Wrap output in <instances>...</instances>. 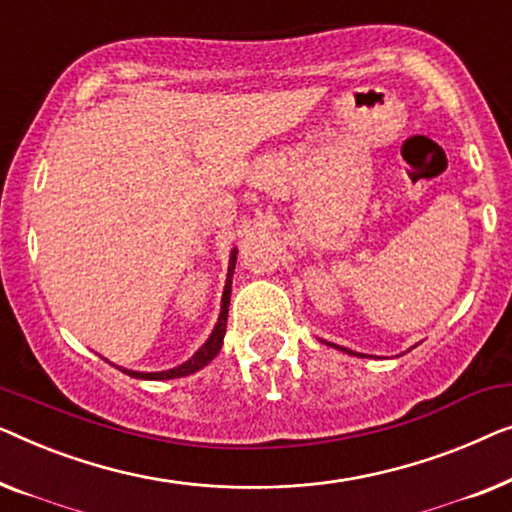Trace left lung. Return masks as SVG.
Listing matches in <instances>:
<instances>
[{"mask_svg": "<svg viewBox=\"0 0 512 512\" xmlns=\"http://www.w3.org/2000/svg\"><path fill=\"white\" fill-rule=\"evenodd\" d=\"M334 348H336V345H334ZM341 350H345V348H341ZM345 352H350V350H345Z\"/></svg>", "mask_w": 512, "mask_h": 512, "instance_id": "obj_1", "label": "left lung"}]
</instances>
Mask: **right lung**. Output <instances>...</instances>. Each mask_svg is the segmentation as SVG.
Instances as JSON below:
<instances>
[{"instance_id":"1","label":"right lung","mask_w":512,"mask_h":512,"mask_svg":"<svg viewBox=\"0 0 512 512\" xmlns=\"http://www.w3.org/2000/svg\"><path fill=\"white\" fill-rule=\"evenodd\" d=\"M234 264H236V250L232 253V259H229V273H227V283H225V292H222V311L218 318V325H215L213 334L208 336V341L201 345V348L194 352L192 359H187L185 364L176 366V369L169 371H155V373H141V371H129L122 369V373L132 378H141V380H169V378H183L190 376V373L204 369V366L211 362V359L218 355L222 348V338H225V329H227V313H229V294H232V273H234Z\"/></svg>"}]
</instances>
